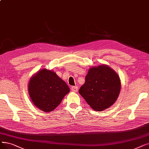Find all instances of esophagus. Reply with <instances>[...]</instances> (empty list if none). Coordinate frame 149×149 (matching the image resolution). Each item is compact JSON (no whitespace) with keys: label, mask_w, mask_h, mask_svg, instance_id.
I'll use <instances>...</instances> for the list:
<instances>
[{"label":"esophagus","mask_w":149,"mask_h":149,"mask_svg":"<svg viewBox=\"0 0 149 149\" xmlns=\"http://www.w3.org/2000/svg\"><path fill=\"white\" fill-rule=\"evenodd\" d=\"M71 91H72L73 92H78V88L77 86H72L71 87Z\"/></svg>","instance_id":"obj_1"}]
</instances>
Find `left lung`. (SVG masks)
<instances>
[{
	"label": "left lung",
	"mask_w": 149,
	"mask_h": 149,
	"mask_svg": "<svg viewBox=\"0 0 149 149\" xmlns=\"http://www.w3.org/2000/svg\"><path fill=\"white\" fill-rule=\"evenodd\" d=\"M121 88L119 76L106 65L91 67L79 93L97 111L109 108L117 100Z\"/></svg>",
	"instance_id": "1"
}]
</instances>
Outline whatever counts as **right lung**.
I'll list each match as a JSON object with an SVG mask.
<instances>
[{"instance_id": "right-lung-1", "label": "right lung", "mask_w": 149, "mask_h": 149, "mask_svg": "<svg viewBox=\"0 0 149 149\" xmlns=\"http://www.w3.org/2000/svg\"><path fill=\"white\" fill-rule=\"evenodd\" d=\"M28 91L33 104L47 112L60 104L70 92V88L55 72L45 68L32 76L29 82Z\"/></svg>"}]
</instances>
